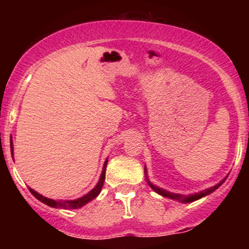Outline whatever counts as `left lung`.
Masks as SVG:
<instances>
[{"mask_svg":"<svg viewBox=\"0 0 249 249\" xmlns=\"http://www.w3.org/2000/svg\"><path fill=\"white\" fill-rule=\"evenodd\" d=\"M144 172H145V178H146V181L148 184V186H150L152 190L154 191L156 193L160 194V196H165V198H168V199H172V200H177V201L179 202H182V204H186V202H193L196 201V200H199L201 198H204V196H208V194H211L214 191L216 190V188H219L221 186L222 184L225 182V180L227 179L228 176H226L224 179L221 180V181L218 182L216 185H214V186L210 187V188H206V190L201 191V192H198V193H193V194H188V196H185V194H180V193H173V192H170V191L167 190H164V188H160L158 186H156V185H153L152 182L148 180V177H147V171H146V166L144 167Z\"/></svg>","mask_w":249,"mask_h":249,"instance_id":"left-lung-1","label":"left lung"}]
</instances>
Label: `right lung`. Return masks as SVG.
Listing matches in <instances>:
<instances>
[{
	"label": "right lung",
	"instance_id": "add662e5",
	"mask_svg": "<svg viewBox=\"0 0 249 249\" xmlns=\"http://www.w3.org/2000/svg\"><path fill=\"white\" fill-rule=\"evenodd\" d=\"M10 151H11V157H13L14 156V144H13V141H11V138H10ZM107 165V160L104 161V165H103L101 178H99L97 185L90 191V192L85 194L84 196H82V198H78L75 200H53V199L47 198V196H43L42 194L36 192V191H34L33 188H30V187H29V191L36 199H38L39 201L43 202V204L48 205V206H50V207L64 208V210H72V208L73 210H76V208H81L84 206V205H87L88 202H90L91 200L95 199L96 196H98V194L101 193L103 185H104Z\"/></svg>",
	"mask_w": 249,
	"mask_h": 249
}]
</instances>
